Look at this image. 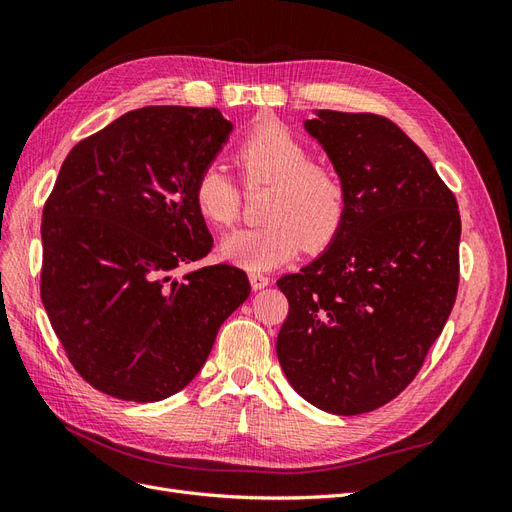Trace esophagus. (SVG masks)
Segmentation results:
<instances>
[{
	"label": "esophagus",
	"mask_w": 512,
	"mask_h": 512,
	"mask_svg": "<svg viewBox=\"0 0 512 512\" xmlns=\"http://www.w3.org/2000/svg\"><path fill=\"white\" fill-rule=\"evenodd\" d=\"M269 282H271L269 275L260 273V271H250V284L254 290H262L265 286H269Z\"/></svg>",
	"instance_id": "esophagus-1"
}]
</instances>
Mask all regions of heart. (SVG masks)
Wrapping results in <instances>:
<instances>
[{"mask_svg": "<svg viewBox=\"0 0 512 512\" xmlns=\"http://www.w3.org/2000/svg\"><path fill=\"white\" fill-rule=\"evenodd\" d=\"M235 164L247 185L269 183L256 228L232 232L222 256L250 271H271L303 247L320 252L344 228L348 185L329 162L309 160V149L280 121H262L235 147ZM194 205L209 226L230 228L241 213V192L226 170L209 164L194 181Z\"/></svg>", "mask_w": 512, "mask_h": 512, "instance_id": "heart-1", "label": "heart"}]
</instances>
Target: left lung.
Wrapping results in <instances>:
<instances>
[{"label":"left lung","instance_id":"obj_1","mask_svg":"<svg viewBox=\"0 0 512 512\" xmlns=\"http://www.w3.org/2000/svg\"><path fill=\"white\" fill-rule=\"evenodd\" d=\"M305 130L342 173L348 215L327 252L277 280L290 309L275 350L309 404L363 414L416 378L451 316L461 218L455 194L391 119L316 111Z\"/></svg>","mask_w":512,"mask_h":512}]
</instances>
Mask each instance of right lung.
Listing matches in <instances>:
<instances>
[{
  "mask_svg": "<svg viewBox=\"0 0 512 512\" xmlns=\"http://www.w3.org/2000/svg\"><path fill=\"white\" fill-rule=\"evenodd\" d=\"M230 130L218 108L145 106L61 164L42 211L40 297L72 367L106 395L179 393L250 297L232 265L175 277L213 247L192 190Z\"/></svg>",
  "mask_w": 512,
  "mask_h": 512,
  "instance_id": "add662e5",
  "label": "right lung"
}]
</instances>
